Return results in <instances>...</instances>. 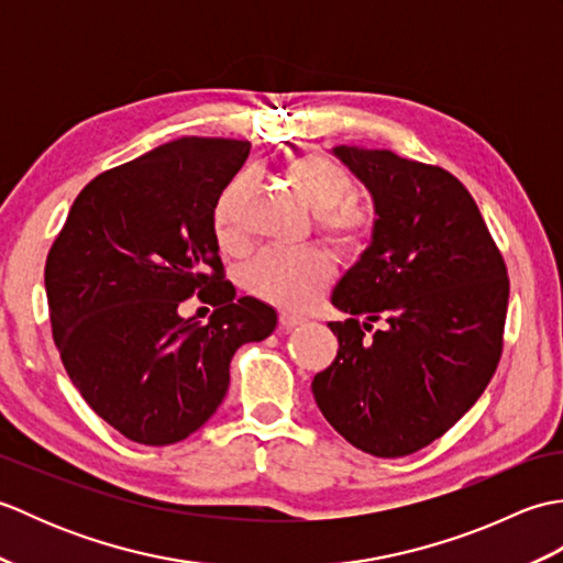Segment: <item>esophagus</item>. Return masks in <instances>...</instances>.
I'll list each match as a JSON object with an SVG mask.
<instances>
[{"label":"esophagus","instance_id":"obj_1","mask_svg":"<svg viewBox=\"0 0 563 563\" xmlns=\"http://www.w3.org/2000/svg\"><path fill=\"white\" fill-rule=\"evenodd\" d=\"M280 329H285V331H290V329H295V327H302L305 324V317L302 314H290V312H280Z\"/></svg>","mask_w":563,"mask_h":563}]
</instances>
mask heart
<instances>
[{
  "mask_svg": "<svg viewBox=\"0 0 563 563\" xmlns=\"http://www.w3.org/2000/svg\"><path fill=\"white\" fill-rule=\"evenodd\" d=\"M297 194L317 212L319 232L343 258H361L375 239V218L353 202L355 181L341 164L324 154H300L285 164ZM254 176L239 174L227 184L212 206V232L222 249L246 244L244 208ZM331 261L321 249H266L244 271L246 290L263 302L285 309H305L327 290Z\"/></svg>",
  "mask_w": 563,
  "mask_h": 563,
  "instance_id": "heart-1",
  "label": "heart"
}]
</instances>
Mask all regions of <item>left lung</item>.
<instances>
[{
  "mask_svg": "<svg viewBox=\"0 0 563 563\" xmlns=\"http://www.w3.org/2000/svg\"><path fill=\"white\" fill-rule=\"evenodd\" d=\"M333 154L373 194L377 220L373 244L331 295L351 317L329 324L339 353L312 391L351 445L404 457L448 433L492 382L504 353L506 261L470 190L442 166L389 150Z\"/></svg>",
  "mask_w": 563,
  "mask_h": 563,
  "instance_id": "8db88e82",
  "label": "left lung"
}]
</instances>
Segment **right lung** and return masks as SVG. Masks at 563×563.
<instances>
[{
	"label": "right lung",
	"instance_id": "right-lung-1",
	"mask_svg": "<svg viewBox=\"0 0 563 563\" xmlns=\"http://www.w3.org/2000/svg\"><path fill=\"white\" fill-rule=\"evenodd\" d=\"M246 140L181 137L81 188L45 261L53 339L93 411L140 445H172L208 421L239 345L278 317L224 280L212 206L249 157ZM212 303L184 320L188 296Z\"/></svg>",
	"mask_w": 563,
	"mask_h": 563
}]
</instances>
